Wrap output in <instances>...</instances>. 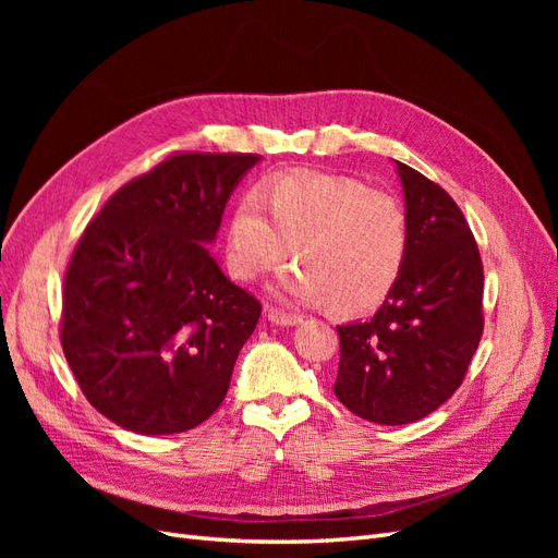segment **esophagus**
Masks as SVG:
<instances>
[{
	"label": "esophagus",
	"instance_id": "34e87169",
	"mask_svg": "<svg viewBox=\"0 0 558 558\" xmlns=\"http://www.w3.org/2000/svg\"><path fill=\"white\" fill-rule=\"evenodd\" d=\"M267 320L275 326H281V328H293V326L302 324V316L286 314L281 310H267Z\"/></svg>",
	"mask_w": 558,
	"mask_h": 558
}]
</instances>
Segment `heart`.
Instances as JSON below:
<instances>
[{
    "label": "heart",
    "instance_id": "1",
    "mask_svg": "<svg viewBox=\"0 0 558 558\" xmlns=\"http://www.w3.org/2000/svg\"><path fill=\"white\" fill-rule=\"evenodd\" d=\"M300 260L275 281L283 300L359 314L391 293L410 248L402 202L359 179L293 174L246 193L230 216L228 267L258 279L291 256Z\"/></svg>",
    "mask_w": 558,
    "mask_h": 558
}]
</instances>
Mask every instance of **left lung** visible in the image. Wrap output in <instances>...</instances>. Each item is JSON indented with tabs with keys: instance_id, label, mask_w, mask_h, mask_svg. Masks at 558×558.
Segmentation results:
<instances>
[{
	"instance_id": "1",
	"label": "left lung",
	"mask_w": 558,
	"mask_h": 558,
	"mask_svg": "<svg viewBox=\"0 0 558 558\" xmlns=\"http://www.w3.org/2000/svg\"><path fill=\"white\" fill-rule=\"evenodd\" d=\"M410 221L402 272L381 307L337 326L340 369L332 391L349 412L404 426L435 412L461 386L484 318V269L459 205L396 160Z\"/></svg>"
}]
</instances>
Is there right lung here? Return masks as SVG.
Instances as JSON below:
<instances>
[{
  "label": "right lung",
  "mask_w": 558,
  "mask_h": 558,
  "mask_svg": "<svg viewBox=\"0 0 558 558\" xmlns=\"http://www.w3.org/2000/svg\"><path fill=\"white\" fill-rule=\"evenodd\" d=\"M260 156L181 154L123 185L64 277L62 349L93 408L142 435L207 421L228 393L260 302L207 246Z\"/></svg>",
  "instance_id": "right-lung-1"
}]
</instances>
